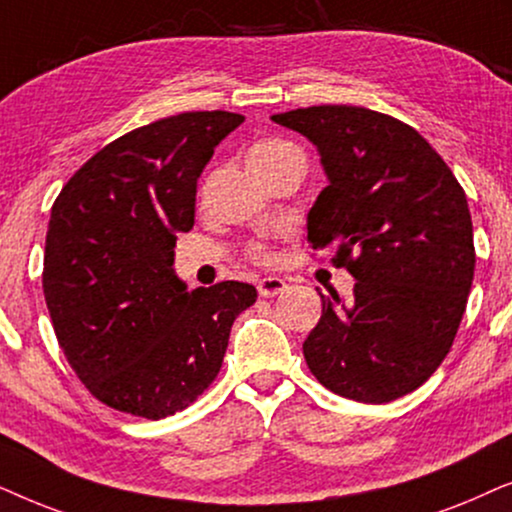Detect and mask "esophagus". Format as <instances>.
<instances>
[{
	"mask_svg": "<svg viewBox=\"0 0 512 512\" xmlns=\"http://www.w3.org/2000/svg\"><path fill=\"white\" fill-rule=\"evenodd\" d=\"M283 290H288V283L278 276H264L257 281V292H260L262 297H276L281 295Z\"/></svg>",
	"mask_w": 512,
	"mask_h": 512,
	"instance_id": "esophagus-1",
	"label": "esophagus"
}]
</instances>
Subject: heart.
<instances>
[{
  "label": "heart",
  "instance_id": "heart-1",
  "mask_svg": "<svg viewBox=\"0 0 512 512\" xmlns=\"http://www.w3.org/2000/svg\"><path fill=\"white\" fill-rule=\"evenodd\" d=\"M292 152H299V149L292 145V142H285V140H262V142H257V145L250 147L248 166L250 168L269 166V163H274L278 159H285V156L292 154ZM255 255L257 257H267V252H264L262 248H257Z\"/></svg>",
  "mask_w": 512,
  "mask_h": 512
}]
</instances>
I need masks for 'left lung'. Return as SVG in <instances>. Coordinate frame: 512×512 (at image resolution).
Here are the masks:
<instances>
[{
	"label": "left lung",
	"instance_id": "1",
	"mask_svg": "<svg viewBox=\"0 0 512 512\" xmlns=\"http://www.w3.org/2000/svg\"><path fill=\"white\" fill-rule=\"evenodd\" d=\"M271 121L316 147L327 187L306 238L337 248L356 278L349 304L320 292L306 365L332 393L391 403L438 370L466 311L475 269L466 194L440 154L386 114L320 105Z\"/></svg>",
	"mask_w": 512,
	"mask_h": 512
}]
</instances>
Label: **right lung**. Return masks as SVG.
I'll return each instance as SVG.
<instances>
[{"mask_svg":"<svg viewBox=\"0 0 512 512\" xmlns=\"http://www.w3.org/2000/svg\"><path fill=\"white\" fill-rule=\"evenodd\" d=\"M245 121L185 112L135 128L88 159L53 203L44 297L67 363L100 403L163 419L220 372L248 283L189 290L175 234L194 227L196 182Z\"/></svg>","mask_w":512,"mask_h":512,"instance_id":"1","label":"right lung"}]
</instances>
